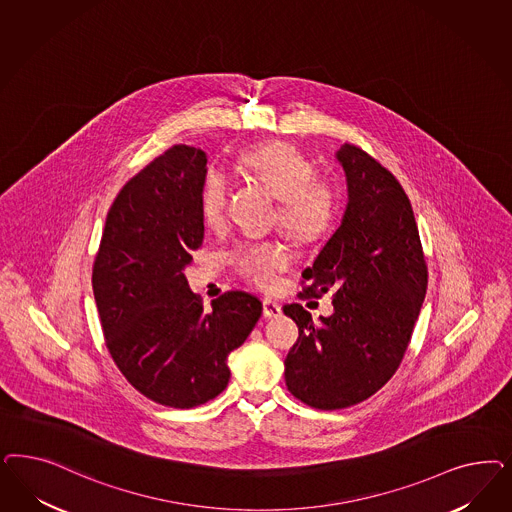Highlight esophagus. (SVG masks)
I'll use <instances>...</instances> for the list:
<instances>
[{
  "label": "esophagus",
  "instance_id": "obj_1",
  "mask_svg": "<svg viewBox=\"0 0 512 512\" xmlns=\"http://www.w3.org/2000/svg\"><path fill=\"white\" fill-rule=\"evenodd\" d=\"M282 309L279 303L271 301V299H264V316L265 318H277L281 316Z\"/></svg>",
  "mask_w": 512,
  "mask_h": 512
}]
</instances>
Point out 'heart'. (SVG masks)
Masks as SVG:
<instances>
[{
    "instance_id": "b5f03b06",
    "label": "heart",
    "mask_w": 512,
    "mask_h": 512,
    "mask_svg": "<svg viewBox=\"0 0 512 512\" xmlns=\"http://www.w3.org/2000/svg\"><path fill=\"white\" fill-rule=\"evenodd\" d=\"M239 165L277 198L275 220L292 241L313 243L324 237L335 216V192L326 179L314 175L309 160L286 141H271L245 150ZM228 207V179L209 169L199 192V211L205 226L220 228ZM237 273L262 290H271L277 273L290 262L286 248L275 241H258L231 254Z\"/></svg>"
}]
</instances>
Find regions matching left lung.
I'll list each match as a JSON object with an SVG mask.
<instances>
[{"instance_id":"obj_1","label":"left lung","mask_w":512,"mask_h":512,"mask_svg":"<svg viewBox=\"0 0 512 512\" xmlns=\"http://www.w3.org/2000/svg\"><path fill=\"white\" fill-rule=\"evenodd\" d=\"M341 226L303 271L307 296L333 292V314L313 322L299 303L284 305L299 328L284 360L288 390L314 409H345L394 377L428 286L413 207L396 177L365 150L345 143Z\"/></svg>"}]
</instances>
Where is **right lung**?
<instances>
[{
	"instance_id": "obj_1",
	"label": "right lung",
	"mask_w": 512,
	"mask_h": 512,
	"mask_svg": "<svg viewBox=\"0 0 512 512\" xmlns=\"http://www.w3.org/2000/svg\"><path fill=\"white\" fill-rule=\"evenodd\" d=\"M207 154L175 145L118 192L105 220L92 288L116 367L152 401L192 409L230 380L228 356L247 341L262 303L226 292L203 311L184 277L203 243L199 192Z\"/></svg>"
}]
</instances>
